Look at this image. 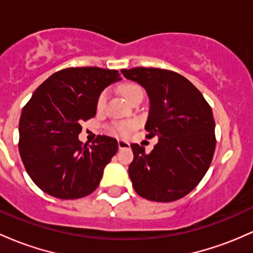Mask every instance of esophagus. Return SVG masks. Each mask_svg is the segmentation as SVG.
I'll return each mask as SVG.
<instances>
[{
    "label": "esophagus",
    "mask_w": 253,
    "mask_h": 253,
    "mask_svg": "<svg viewBox=\"0 0 253 253\" xmlns=\"http://www.w3.org/2000/svg\"><path fill=\"white\" fill-rule=\"evenodd\" d=\"M118 145H119V149L122 150V149H129V143L126 140H122L120 139L118 141Z\"/></svg>",
    "instance_id": "1"
}]
</instances>
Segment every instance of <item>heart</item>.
Segmentation results:
<instances>
[{
  "mask_svg": "<svg viewBox=\"0 0 253 253\" xmlns=\"http://www.w3.org/2000/svg\"><path fill=\"white\" fill-rule=\"evenodd\" d=\"M121 93L124 95V97L127 101L131 102L137 96H143V90H141L140 86H138L137 84H125L121 87ZM107 99L108 91H102V92L99 93L98 98H97V110H99V112L103 110L104 105L107 103ZM135 126H137V122L135 121L119 122V124H115V126H114V131L121 135H127Z\"/></svg>",
  "mask_w": 253,
  "mask_h": 253,
  "instance_id": "b5f03b06",
  "label": "heart"
}]
</instances>
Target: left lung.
I'll list each match as a JSON object with an SVG mask.
<instances>
[{
    "instance_id": "left-lung-1",
    "label": "left lung",
    "mask_w": 253,
    "mask_h": 253,
    "mask_svg": "<svg viewBox=\"0 0 253 253\" xmlns=\"http://www.w3.org/2000/svg\"><path fill=\"white\" fill-rule=\"evenodd\" d=\"M146 90L150 112L145 129L158 141L150 154L132 144L128 174L135 192L154 202H174L199 184L215 151L211 107L190 80L161 68L122 69Z\"/></svg>"
}]
</instances>
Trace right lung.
Segmentation results:
<instances>
[{
    "mask_svg": "<svg viewBox=\"0 0 253 253\" xmlns=\"http://www.w3.org/2000/svg\"><path fill=\"white\" fill-rule=\"evenodd\" d=\"M116 69L71 67L50 76L21 112L19 152L27 174L43 192L77 199L98 187L118 140L98 135L92 145L78 135L80 122L96 115L97 98L121 80Z\"/></svg>",
    "mask_w": 253,
    "mask_h": 253,
    "instance_id": "right-lung-1",
    "label": "right lung"
}]
</instances>
